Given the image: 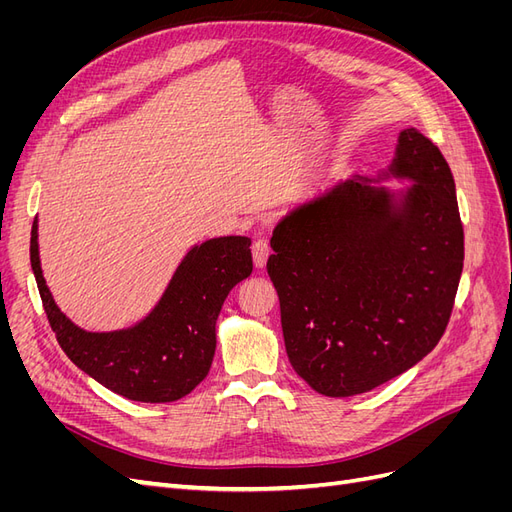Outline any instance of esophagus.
Segmentation results:
<instances>
[{
    "instance_id": "34e87169",
    "label": "esophagus",
    "mask_w": 512,
    "mask_h": 512,
    "mask_svg": "<svg viewBox=\"0 0 512 512\" xmlns=\"http://www.w3.org/2000/svg\"><path fill=\"white\" fill-rule=\"evenodd\" d=\"M271 254V247L267 243V239H256L252 245V256H254V265L256 269H262L267 265V258Z\"/></svg>"
}]
</instances>
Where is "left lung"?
Masks as SVG:
<instances>
[{
  "instance_id": "obj_1",
  "label": "left lung",
  "mask_w": 512,
  "mask_h": 512,
  "mask_svg": "<svg viewBox=\"0 0 512 512\" xmlns=\"http://www.w3.org/2000/svg\"><path fill=\"white\" fill-rule=\"evenodd\" d=\"M271 247L292 369L320 395L367 393L436 348L451 318L463 269L451 168L427 136L401 130L376 179L350 175L303 200Z\"/></svg>"
}]
</instances>
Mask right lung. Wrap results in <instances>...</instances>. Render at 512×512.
Listing matches in <instances>:
<instances>
[{
    "mask_svg": "<svg viewBox=\"0 0 512 512\" xmlns=\"http://www.w3.org/2000/svg\"><path fill=\"white\" fill-rule=\"evenodd\" d=\"M250 245V239L235 235L192 245L151 312L117 331H87L61 312L42 275L38 218L29 258L46 318L68 359L121 397L168 404L194 391L209 374L220 309L254 267Z\"/></svg>",
    "mask_w": 512,
    "mask_h": 512,
    "instance_id": "1",
    "label": "right lung"
}]
</instances>
